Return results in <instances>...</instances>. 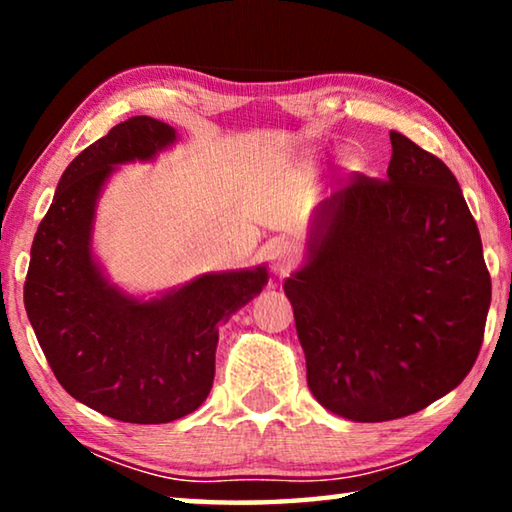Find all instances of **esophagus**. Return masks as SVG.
Masks as SVG:
<instances>
[{
    "label": "esophagus",
    "instance_id": "34e87169",
    "mask_svg": "<svg viewBox=\"0 0 512 512\" xmlns=\"http://www.w3.org/2000/svg\"><path fill=\"white\" fill-rule=\"evenodd\" d=\"M268 257H271L275 271L287 273L291 271V266L298 264L300 250L296 244H291V241H273V244L268 246Z\"/></svg>",
    "mask_w": 512,
    "mask_h": 512
}]
</instances>
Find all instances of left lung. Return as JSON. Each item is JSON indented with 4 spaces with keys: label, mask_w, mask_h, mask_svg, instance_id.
<instances>
[{
    "label": "left lung",
    "mask_w": 512,
    "mask_h": 512,
    "mask_svg": "<svg viewBox=\"0 0 512 512\" xmlns=\"http://www.w3.org/2000/svg\"><path fill=\"white\" fill-rule=\"evenodd\" d=\"M386 178L354 173L320 207L309 259L284 282L307 384L327 411L384 422L422 411L479 357L492 284L454 173L391 131Z\"/></svg>",
    "instance_id": "obj_1"
}]
</instances>
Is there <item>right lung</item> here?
I'll return each instance as SVG.
<instances>
[{
	"instance_id": "obj_1",
	"label": "right lung",
	"mask_w": 512,
	"mask_h": 512,
	"mask_svg": "<svg viewBox=\"0 0 512 512\" xmlns=\"http://www.w3.org/2000/svg\"><path fill=\"white\" fill-rule=\"evenodd\" d=\"M173 140L169 124L142 115L76 155L38 225L24 282V307L58 384L121 422L162 424L196 411L214 381L219 323L268 280L262 266L212 273L151 302L103 280L90 253L99 189L112 164L149 160Z\"/></svg>"
}]
</instances>
